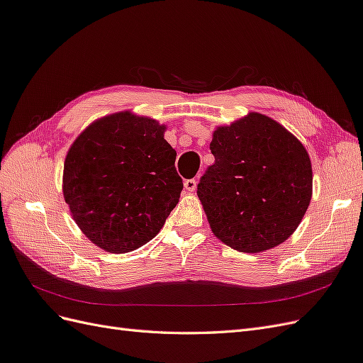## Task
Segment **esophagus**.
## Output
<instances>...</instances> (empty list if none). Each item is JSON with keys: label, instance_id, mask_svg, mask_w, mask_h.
<instances>
[{"label": "esophagus", "instance_id": "esophagus-1", "mask_svg": "<svg viewBox=\"0 0 363 363\" xmlns=\"http://www.w3.org/2000/svg\"><path fill=\"white\" fill-rule=\"evenodd\" d=\"M184 189H186V192H194L196 189V182L194 179L186 180L184 182Z\"/></svg>", "mask_w": 363, "mask_h": 363}]
</instances>
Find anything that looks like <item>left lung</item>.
Instances as JSON below:
<instances>
[{"mask_svg": "<svg viewBox=\"0 0 363 363\" xmlns=\"http://www.w3.org/2000/svg\"><path fill=\"white\" fill-rule=\"evenodd\" d=\"M215 163L199 183L213 235L240 252L283 244L312 199V163L304 145L277 121L251 112L213 131Z\"/></svg>", "mask_w": 363, "mask_h": 363, "instance_id": "1", "label": "left lung"}]
</instances>
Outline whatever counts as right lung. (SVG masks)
<instances>
[{
	"label": "right lung",
	"mask_w": 363,
	"mask_h": 363,
	"mask_svg": "<svg viewBox=\"0 0 363 363\" xmlns=\"http://www.w3.org/2000/svg\"><path fill=\"white\" fill-rule=\"evenodd\" d=\"M167 125L130 111L103 116L72 142L63 164V199L96 247L128 252L145 245L177 206L183 183Z\"/></svg>",
	"instance_id": "obj_1"
}]
</instances>
